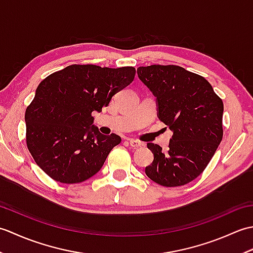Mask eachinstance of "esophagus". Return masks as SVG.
I'll list each match as a JSON object with an SVG mask.
<instances>
[{"label":"esophagus","instance_id":"34e87169","mask_svg":"<svg viewBox=\"0 0 253 253\" xmlns=\"http://www.w3.org/2000/svg\"><path fill=\"white\" fill-rule=\"evenodd\" d=\"M128 143H129L130 147L133 148V149H138V148H140L142 146L141 142H139L137 140H133V139H130V140L128 141Z\"/></svg>","mask_w":253,"mask_h":253}]
</instances>
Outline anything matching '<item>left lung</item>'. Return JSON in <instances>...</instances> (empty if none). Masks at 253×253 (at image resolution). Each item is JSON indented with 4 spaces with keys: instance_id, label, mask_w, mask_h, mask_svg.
Wrapping results in <instances>:
<instances>
[{
    "instance_id": "8db88e82",
    "label": "left lung",
    "mask_w": 253,
    "mask_h": 253,
    "mask_svg": "<svg viewBox=\"0 0 253 253\" xmlns=\"http://www.w3.org/2000/svg\"><path fill=\"white\" fill-rule=\"evenodd\" d=\"M137 74L155 96L159 120L173 131L166 152L148 143L154 159L146 174L165 187L186 185L202 173L222 141L223 101L206 78L180 66H141Z\"/></svg>"
}]
</instances>
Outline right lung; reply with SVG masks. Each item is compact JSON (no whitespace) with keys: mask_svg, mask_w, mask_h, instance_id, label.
I'll return each mask as SVG.
<instances>
[{"mask_svg":"<svg viewBox=\"0 0 253 253\" xmlns=\"http://www.w3.org/2000/svg\"><path fill=\"white\" fill-rule=\"evenodd\" d=\"M136 69L71 65L42 80L25 114L27 147L38 166L63 184L87 180L122 141L93 125L112 96L129 84Z\"/></svg>","mask_w":253,"mask_h":253,"instance_id":"right-lung-1","label":"right lung"}]
</instances>
